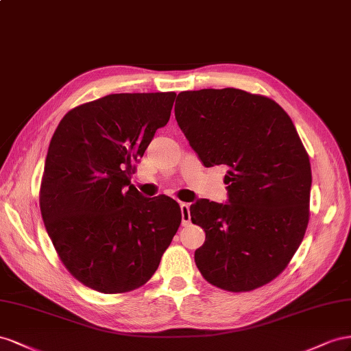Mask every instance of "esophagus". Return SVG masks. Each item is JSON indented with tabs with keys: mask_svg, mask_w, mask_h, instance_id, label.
<instances>
[{
	"mask_svg": "<svg viewBox=\"0 0 351 351\" xmlns=\"http://www.w3.org/2000/svg\"><path fill=\"white\" fill-rule=\"evenodd\" d=\"M181 215H182V225H189L191 222V216H189V204L181 203Z\"/></svg>",
	"mask_w": 351,
	"mask_h": 351,
	"instance_id": "esophagus-1",
	"label": "esophagus"
}]
</instances>
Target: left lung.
Listing matches in <instances>:
<instances>
[{
  "mask_svg": "<svg viewBox=\"0 0 351 351\" xmlns=\"http://www.w3.org/2000/svg\"><path fill=\"white\" fill-rule=\"evenodd\" d=\"M175 117L206 167H228V203L203 198L189 207L206 232L198 270L231 293L274 281L310 217L312 169L293 120L274 99L235 88L178 94Z\"/></svg>",
  "mask_w": 351,
  "mask_h": 351,
  "instance_id": "8db88e82",
  "label": "left lung"
}]
</instances>
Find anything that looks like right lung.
<instances>
[{
	"label": "right lung",
	"instance_id": "obj_1",
	"mask_svg": "<svg viewBox=\"0 0 351 351\" xmlns=\"http://www.w3.org/2000/svg\"><path fill=\"white\" fill-rule=\"evenodd\" d=\"M175 93L110 94L77 106L48 147L39 207L70 275L103 294L149 281L179 225L173 198L143 197L135 163L169 122Z\"/></svg>",
	"mask_w": 351,
	"mask_h": 351
}]
</instances>
